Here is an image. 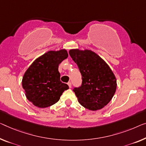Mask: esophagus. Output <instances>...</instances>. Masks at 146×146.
<instances>
[{
    "mask_svg": "<svg viewBox=\"0 0 146 146\" xmlns=\"http://www.w3.org/2000/svg\"><path fill=\"white\" fill-rule=\"evenodd\" d=\"M67 84H68V86H69V88H71V82H67Z\"/></svg>",
    "mask_w": 146,
    "mask_h": 146,
    "instance_id": "esophagus-1",
    "label": "esophagus"
}]
</instances>
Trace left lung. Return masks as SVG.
<instances>
[{"instance_id":"obj_1","label":"left lung","mask_w":146,"mask_h":146,"mask_svg":"<svg viewBox=\"0 0 146 146\" xmlns=\"http://www.w3.org/2000/svg\"><path fill=\"white\" fill-rule=\"evenodd\" d=\"M69 53L81 74V85L73 90L80 105L92 111L103 108L112 99L117 88L111 69L91 50L72 49Z\"/></svg>"}]
</instances>
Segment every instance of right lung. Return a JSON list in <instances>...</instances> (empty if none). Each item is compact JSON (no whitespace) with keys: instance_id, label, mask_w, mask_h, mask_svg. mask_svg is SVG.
I'll use <instances>...</instances> for the list:
<instances>
[{"instance_id":"1","label":"right lung","mask_w":146,"mask_h":146,"mask_svg":"<svg viewBox=\"0 0 146 146\" xmlns=\"http://www.w3.org/2000/svg\"><path fill=\"white\" fill-rule=\"evenodd\" d=\"M68 57L66 50L48 51L34 61L25 71L22 86L25 96L34 106L44 108L58 102L67 84L60 80L58 66Z\"/></svg>"}]
</instances>
